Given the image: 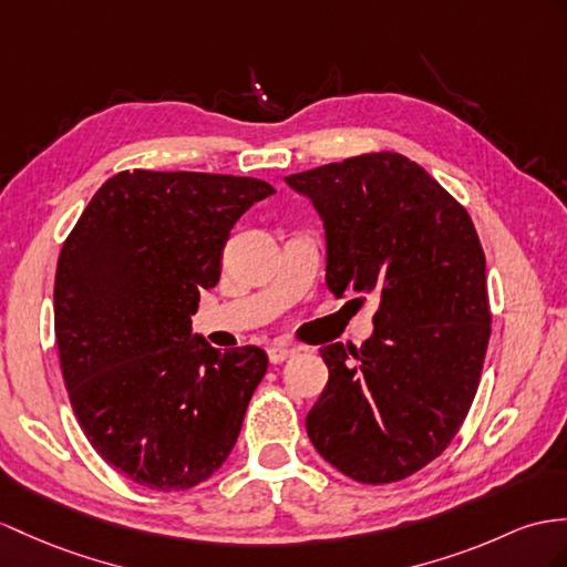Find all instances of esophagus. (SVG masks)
Masks as SVG:
<instances>
[{
	"mask_svg": "<svg viewBox=\"0 0 567 567\" xmlns=\"http://www.w3.org/2000/svg\"><path fill=\"white\" fill-rule=\"evenodd\" d=\"M267 353H269V361L271 363H284L286 358L296 355L298 349L296 347H288V343H274V347L267 349Z\"/></svg>",
	"mask_w": 567,
	"mask_h": 567,
	"instance_id": "1",
	"label": "esophagus"
}]
</instances>
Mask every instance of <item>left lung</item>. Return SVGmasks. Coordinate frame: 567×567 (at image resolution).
Listing matches in <instances>:
<instances>
[{"label":"left lung","mask_w":567,"mask_h":567,"mask_svg":"<svg viewBox=\"0 0 567 567\" xmlns=\"http://www.w3.org/2000/svg\"><path fill=\"white\" fill-rule=\"evenodd\" d=\"M286 183L324 224L329 291L380 300L361 349L320 351L329 380L308 437L353 481H402L443 454L478 388L491 308L476 228L437 179L392 151Z\"/></svg>","instance_id":"8db88e82"}]
</instances>
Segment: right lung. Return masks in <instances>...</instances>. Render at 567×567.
Returning a JSON list of instances; mask_svg holds the SVG:
<instances>
[{
	"mask_svg": "<svg viewBox=\"0 0 567 567\" xmlns=\"http://www.w3.org/2000/svg\"><path fill=\"white\" fill-rule=\"evenodd\" d=\"M274 195L265 179L122 171L62 245L54 337L81 431L120 474L185 491L228 460L267 372L257 347L192 334L236 220Z\"/></svg>",
	"mask_w": 567,
	"mask_h": 567,
	"instance_id": "right-lung-1",
	"label": "right lung"
}]
</instances>
